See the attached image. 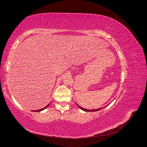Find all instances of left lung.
Here are the masks:
<instances>
[{
  "mask_svg": "<svg viewBox=\"0 0 147 147\" xmlns=\"http://www.w3.org/2000/svg\"><path fill=\"white\" fill-rule=\"evenodd\" d=\"M77 104V103H76ZM77 106L81 110H83V111H84V112H96V111H98V110H100V109H102V108H99V109H94V110H88V109H83V108H82V107H80V105H78L77 104ZM106 106H105L104 108H105Z\"/></svg>",
  "mask_w": 147,
  "mask_h": 147,
  "instance_id": "8db88e82",
  "label": "left lung"
}]
</instances>
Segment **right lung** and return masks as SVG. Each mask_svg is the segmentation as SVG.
I'll return each instance as SVG.
<instances>
[{
	"label": "right lung",
	"mask_w": 147,
	"mask_h": 147,
	"mask_svg": "<svg viewBox=\"0 0 147 147\" xmlns=\"http://www.w3.org/2000/svg\"><path fill=\"white\" fill-rule=\"evenodd\" d=\"M50 104H48L46 107H44V108H43V109H40V110H33L32 111V112H41V111H42V110H45V109H47V107H48L49 106V105H50Z\"/></svg>",
	"instance_id": "1"
}]
</instances>
